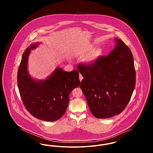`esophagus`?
Instances as JSON below:
<instances>
[{"mask_svg": "<svg viewBox=\"0 0 153 153\" xmlns=\"http://www.w3.org/2000/svg\"><path fill=\"white\" fill-rule=\"evenodd\" d=\"M79 79H80V81H81V80H82V79H83V77H82V76L81 74H79Z\"/></svg>", "mask_w": 153, "mask_h": 153, "instance_id": "34e87169", "label": "esophagus"}]
</instances>
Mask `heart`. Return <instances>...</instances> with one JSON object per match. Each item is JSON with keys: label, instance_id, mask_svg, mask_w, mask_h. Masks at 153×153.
I'll list each match as a JSON object with an SVG mask.
<instances>
[{"label": "heart", "instance_id": "obj_1", "mask_svg": "<svg viewBox=\"0 0 153 153\" xmlns=\"http://www.w3.org/2000/svg\"><path fill=\"white\" fill-rule=\"evenodd\" d=\"M92 47H89L88 48L87 51H91L92 50ZM102 48H97L91 53V54L85 59V61L87 63H92L93 62L97 57L101 55L102 53Z\"/></svg>", "mask_w": 153, "mask_h": 153}]
</instances>
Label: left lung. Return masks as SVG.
<instances>
[{"instance_id": "left-lung-1", "label": "left lung", "mask_w": 153, "mask_h": 153, "mask_svg": "<svg viewBox=\"0 0 153 153\" xmlns=\"http://www.w3.org/2000/svg\"><path fill=\"white\" fill-rule=\"evenodd\" d=\"M115 40L117 46L108 56L77 66L84 77L80 88L91 112L99 119L109 118L123 111L135 86L132 54L122 40Z\"/></svg>"}]
</instances>
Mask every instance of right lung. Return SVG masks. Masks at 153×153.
Here are the masks:
<instances>
[{
	"mask_svg": "<svg viewBox=\"0 0 153 153\" xmlns=\"http://www.w3.org/2000/svg\"><path fill=\"white\" fill-rule=\"evenodd\" d=\"M38 42L31 44L22 56L17 81L25 108L33 117L47 122L59 119L65 113L72 91L80 85L77 70L67 72L58 68L46 80L37 81L27 72V59L31 49Z\"/></svg>",
	"mask_w": 153,
	"mask_h": 153,
	"instance_id": "obj_1",
	"label": "right lung"
}]
</instances>
